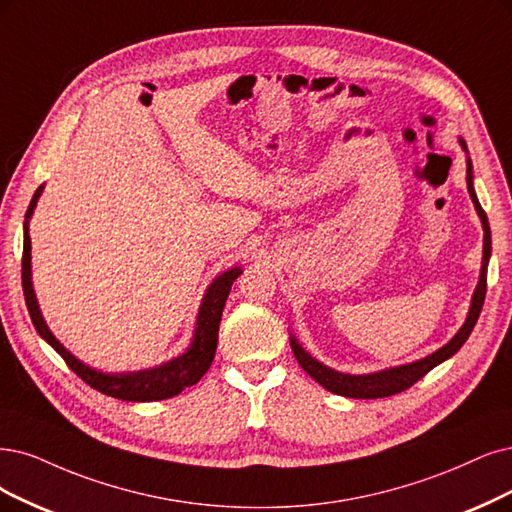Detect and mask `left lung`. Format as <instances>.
I'll return each instance as SVG.
<instances>
[{
	"label": "left lung",
	"instance_id": "left-lung-1",
	"mask_svg": "<svg viewBox=\"0 0 512 512\" xmlns=\"http://www.w3.org/2000/svg\"><path fill=\"white\" fill-rule=\"evenodd\" d=\"M460 145L464 147V151L468 154L466 143L462 139H460ZM466 185H468V194L472 198V204H475L477 215L481 217V225H483V266H481L479 285L475 289V295H472L470 310H468L466 323L462 325V329L456 335H453L443 348L428 354L426 358H420V361L409 363V365H401V367H390V369H384V371L367 373V375H350V373L335 371V369H331L323 363H318L316 358H312L304 348L299 346L295 337H291V348H293L297 363L304 367V371L312 377V380H316L320 386L327 388L329 392L339 394V396H348V399H384V396L399 394V392L411 388L415 382L422 380V377L430 369H434L437 365H441L443 361H447V358H451L464 346L468 335L472 333V329H475L477 318H479L481 308H483L485 291H487V263H489V255H491V232H489L487 215H485V211L477 200L475 187H472V162H470V158H466Z\"/></svg>",
	"mask_w": 512,
	"mask_h": 512
}]
</instances>
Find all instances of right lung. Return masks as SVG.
I'll use <instances>...</instances> for the list:
<instances>
[{
    "instance_id": "right-lung-1",
    "label": "right lung",
    "mask_w": 512,
    "mask_h": 512,
    "mask_svg": "<svg viewBox=\"0 0 512 512\" xmlns=\"http://www.w3.org/2000/svg\"><path fill=\"white\" fill-rule=\"evenodd\" d=\"M44 192V185L35 189V194L31 198V204L27 208L25 215V240H23V293H25V304L31 314L33 327L37 329L46 342L63 356V361L69 365L73 373H78V377L94 388L101 394L113 396V399L120 401H135V403H145V401H162L170 399V396H177L183 392L187 386H194L200 382V377L211 367L215 350H217V337H219V323H221V314L225 299L230 295V289L234 285V280L242 274L240 268H232L223 274H219L211 287L206 289L202 304L196 316V331L194 339L189 348L173 358V361L162 363L160 367L154 369H145V371H132V373H103L84 365L78 361L61 342L52 335L48 329L46 320L40 312V306H37L35 291H33V282H31V238H29V219L33 215V208L40 200Z\"/></svg>"
}]
</instances>
